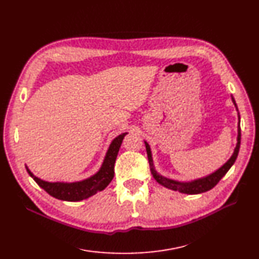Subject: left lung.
I'll return each instance as SVG.
<instances>
[{
    "mask_svg": "<svg viewBox=\"0 0 259 259\" xmlns=\"http://www.w3.org/2000/svg\"><path fill=\"white\" fill-rule=\"evenodd\" d=\"M232 101H233L235 107L237 109L236 103L234 101V98L232 97ZM240 114H238V125H237V143L236 147L234 149L233 154L230 157V160L225 163L223 166H221L218 170H215L214 173H212L208 176H205L203 178H199V180L193 181V182H188V183H182V182H177L173 180H168V178L164 177L160 174H157V171L154 168L153 165V160H152V153H151V149L148 142H145V149H147V153H148V158H149V164H150V169L151 173L153 175L154 180L161 184L162 186L166 187L168 189L175 190V191H180L182 194H187V195H197V194H201L205 193L210 189L213 188L215 185L220 182L221 178L228 173V170L231 168L232 165L234 164L236 157L238 155V151H240V145H241V127H240Z\"/></svg>",
    "mask_w": 259,
    "mask_h": 259,
    "instance_id": "left-lung-1",
    "label": "left lung"
}]
</instances>
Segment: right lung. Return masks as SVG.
I'll return each instance as SVG.
<instances>
[{
  "label": "right lung",
  "mask_w": 259,
  "mask_h": 259,
  "mask_svg": "<svg viewBox=\"0 0 259 259\" xmlns=\"http://www.w3.org/2000/svg\"><path fill=\"white\" fill-rule=\"evenodd\" d=\"M125 135H127V132L119 135L112 140L104 158L102 167L99 168L95 175L86 178L84 181L75 183H49L36 177L27 166H26V169H27L32 180L39 185V187H41L50 196L59 199V200L79 201L83 200V199H88L89 197L98 193V191L104 190L114 178L115 162Z\"/></svg>",
  "instance_id": "add662e5"
}]
</instances>
